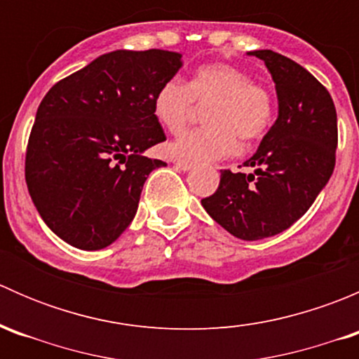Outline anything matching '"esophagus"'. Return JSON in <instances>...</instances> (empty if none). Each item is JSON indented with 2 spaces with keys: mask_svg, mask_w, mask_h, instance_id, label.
Masks as SVG:
<instances>
[{
  "mask_svg": "<svg viewBox=\"0 0 359 359\" xmlns=\"http://www.w3.org/2000/svg\"><path fill=\"white\" fill-rule=\"evenodd\" d=\"M173 165L177 166V168H180V170H184V172H186V170H191L193 168V163L191 161H187V159H173Z\"/></svg>",
  "mask_w": 359,
  "mask_h": 359,
  "instance_id": "34e87169",
  "label": "esophagus"
}]
</instances>
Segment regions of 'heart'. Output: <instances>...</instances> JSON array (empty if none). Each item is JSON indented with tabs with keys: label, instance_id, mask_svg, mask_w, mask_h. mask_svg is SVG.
<instances>
[{
	"label": "heart",
	"instance_id": "1",
	"mask_svg": "<svg viewBox=\"0 0 359 359\" xmlns=\"http://www.w3.org/2000/svg\"><path fill=\"white\" fill-rule=\"evenodd\" d=\"M196 106L206 107L201 130L182 133L170 151L175 156L210 161L233 156L238 139H260L274 116L273 92L264 83L231 64L198 67L187 83L172 78L158 88L153 100L154 116L168 132L179 133L193 118Z\"/></svg>",
	"mask_w": 359,
	"mask_h": 359
}]
</instances>
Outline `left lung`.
<instances>
[{
  "label": "left lung",
  "instance_id": "8db88e82",
  "mask_svg": "<svg viewBox=\"0 0 359 359\" xmlns=\"http://www.w3.org/2000/svg\"><path fill=\"white\" fill-rule=\"evenodd\" d=\"M278 93V119L248 161L253 173L222 170L203 208L240 240L288 229L309 210L335 168L337 112L328 90L307 69L273 50H255Z\"/></svg>",
  "mask_w": 359,
  "mask_h": 359
}]
</instances>
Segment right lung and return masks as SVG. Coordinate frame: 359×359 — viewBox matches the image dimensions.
<instances>
[{
    "instance_id": "right-lung-1",
    "label": "right lung",
    "mask_w": 359,
    "mask_h": 359,
    "mask_svg": "<svg viewBox=\"0 0 359 359\" xmlns=\"http://www.w3.org/2000/svg\"><path fill=\"white\" fill-rule=\"evenodd\" d=\"M180 57L116 50L43 97L25 151V184L60 240L100 250L130 226L147 175L166 165L142 153L166 140L153 100L182 66Z\"/></svg>"
}]
</instances>
